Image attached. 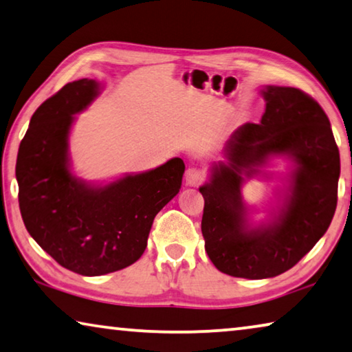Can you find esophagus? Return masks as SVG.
<instances>
[{"label": "esophagus", "instance_id": "obj_1", "mask_svg": "<svg viewBox=\"0 0 352 352\" xmlns=\"http://www.w3.org/2000/svg\"><path fill=\"white\" fill-rule=\"evenodd\" d=\"M185 180H186V185L197 186L205 180V172L202 169H199V167H189L186 170Z\"/></svg>", "mask_w": 352, "mask_h": 352}]
</instances>
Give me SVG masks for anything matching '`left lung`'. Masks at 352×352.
Listing matches in <instances>:
<instances>
[{"instance_id": "obj_1", "label": "left lung", "mask_w": 352, "mask_h": 352, "mask_svg": "<svg viewBox=\"0 0 352 352\" xmlns=\"http://www.w3.org/2000/svg\"><path fill=\"white\" fill-rule=\"evenodd\" d=\"M260 124H244L226 147L227 163L213 166L200 186L205 250L224 274L276 277L310 252L337 208L340 153L320 103L296 87L266 86ZM292 157L295 170L284 206L271 226L250 229L241 199L243 175L258 173L271 155Z\"/></svg>"}]
</instances>
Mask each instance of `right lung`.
<instances>
[{"label":"right lung","instance_id":"1","mask_svg":"<svg viewBox=\"0 0 352 352\" xmlns=\"http://www.w3.org/2000/svg\"><path fill=\"white\" fill-rule=\"evenodd\" d=\"M96 80L65 85L32 114L16 155L19 205L26 230L65 270L103 276L135 263L155 216L182 188L185 163L172 158L148 172L91 186L70 172L74 116L98 96Z\"/></svg>","mask_w":352,"mask_h":352}]
</instances>
